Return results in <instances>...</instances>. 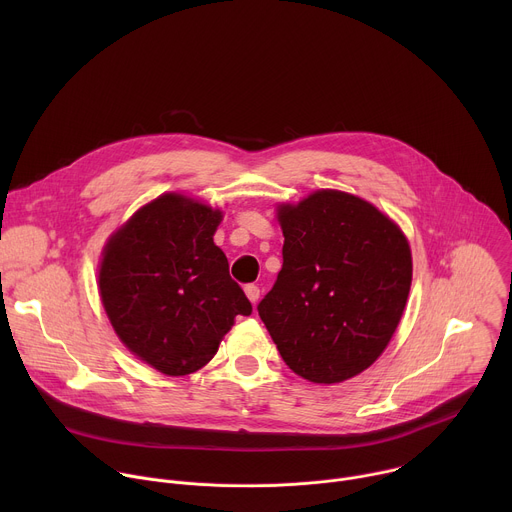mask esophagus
<instances>
[{
    "label": "esophagus",
    "mask_w": 512,
    "mask_h": 512,
    "mask_svg": "<svg viewBox=\"0 0 512 512\" xmlns=\"http://www.w3.org/2000/svg\"><path fill=\"white\" fill-rule=\"evenodd\" d=\"M245 294H247V298L251 300V304H257L259 302V287L255 285V283H249V285H245Z\"/></svg>",
    "instance_id": "esophagus-1"
}]
</instances>
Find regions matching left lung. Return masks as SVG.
Instances as JSON below:
<instances>
[{
    "mask_svg": "<svg viewBox=\"0 0 512 512\" xmlns=\"http://www.w3.org/2000/svg\"><path fill=\"white\" fill-rule=\"evenodd\" d=\"M283 265L259 316L296 375L332 385L383 354L411 287V249L371 202L318 190L281 204Z\"/></svg>",
    "mask_w": 512,
    "mask_h": 512,
    "instance_id": "8db88e82",
    "label": "left lung"
}]
</instances>
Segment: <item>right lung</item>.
I'll return each mask as SVG.
<instances>
[{"mask_svg":"<svg viewBox=\"0 0 512 512\" xmlns=\"http://www.w3.org/2000/svg\"><path fill=\"white\" fill-rule=\"evenodd\" d=\"M221 221L218 208L170 192L139 208L105 245L99 291L111 326L168 377L202 369L235 318L253 312L212 241Z\"/></svg>","mask_w":512,"mask_h":512,"instance_id":"right-lung-1","label":"right lung"}]
</instances>
